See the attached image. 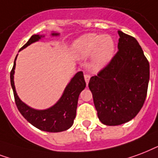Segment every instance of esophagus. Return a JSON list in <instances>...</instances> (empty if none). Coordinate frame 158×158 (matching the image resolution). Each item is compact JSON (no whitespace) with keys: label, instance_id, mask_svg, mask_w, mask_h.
<instances>
[{"label":"esophagus","instance_id":"34e87169","mask_svg":"<svg viewBox=\"0 0 158 158\" xmlns=\"http://www.w3.org/2000/svg\"><path fill=\"white\" fill-rule=\"evenodd\" d=\"M84 78H85V82H86V84H88V82H89V81H90V76L89 75V74H84Z\"/></svg>","mask_w":158,"mask_h":158}]
</instances>
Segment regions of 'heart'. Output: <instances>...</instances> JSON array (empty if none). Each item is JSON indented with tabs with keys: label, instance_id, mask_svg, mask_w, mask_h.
I'll return each mask as SVG.
<instances>
[{
	"label": "heart",
	"instance_id": "1",
	"mask_svg": "<svg viewBox=\"0 0 158 158\" xmlns=\"http://www.w3.org/2000/svg\"><path fill=\"white\" fill-rule=\"evenodd\" d=\"M74 52L80 57L94 54V64L97 68L106 66L114 51V44L110 36L88 34L81 36L74 43Z\"/></svg>",
	"mask_w": 158,
	"mask_h": 158
}]
</instances>
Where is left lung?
I'll use <instances>...</instances> for the list:
<instances>
[{
  "mask_svg": "<svg viewBox=\"0 0 158 158\" xmlns=\"http://www.w3.org/2000/svg\"><path fill=\"white\" fill-rule=\"evenodd\" d=\"M118 48L114 56L88 86L101 122L119 125L139 114L146 99L149 62L136 39L118 30Z\"/></svg>",
  "mask_w": 158,
  "mask_h": 158,
  "instance_id": "8db88e82",
  "label": "left lung"
}]
</instances>
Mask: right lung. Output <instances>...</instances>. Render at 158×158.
<instances>
[{"label":"right lung","mask_w":158,"mask_h":158,"mask_svg":"<svg viewBox=\"0 0 158 158\" xmlns=\"http://www.w3.org/2000/svg\"><path fill=\"white\" fill-rule=\"evenodd\" d=\"M52 35H57V34ZM42 37V35H33L19 50L26 48L32 43L36 42ZM15 60L16 57L15 58L14 66L10 71V84L14 93L15 102L20 114L28 122L43 131L57 133L69 129L73 124L76 117L79 95L85 87V81L82 72H79L74 76L56 105L44 110H36L23 103L17 96L14 85Z\"/></svg>","instance_id":"right-lung-1"}]
</instances>
